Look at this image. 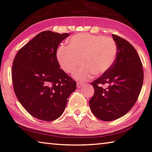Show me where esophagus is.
Returning a JSON list of instances; mask_svg holds the SVG:
<instances>
[{"label":"esophagus","mask_w":152,"mask_h":152,"mask_svg":"<svg viewBox=\"0 0 152 152\" xmlns=\"http://www.w3.org/2000/svg\"><path fill=\"white\" fill-rule=\"evenodd\" d=\"M84 85L83 83H82V82H77V88H80L81 87H82Z\"/></svg>","instance_id":"esophagus-1"}]
</instances>
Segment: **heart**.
Listing matches in <instances>:
<instances>
[{
	"label": "heart",
	"mask_w": 152,
	"mask_h": 152,
	"mask_svg": "<svg viewBox=\"0 0 152 152\" xmlns=\"http://www.w3.org/2000/svg\"><path fill=\"white\" fill-rule=\"evenodd\" d=\"M117 46L114 39L102 35L78 34L60 46L56 58L63 70L72 73L81 63L84 66L74 73L77 80H87L106 73L115 61Z\"/></svg>",
	"instance_id": "b5f03b06"
}]
</instances>
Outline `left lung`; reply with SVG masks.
<instances>
[{"label": "left lung", "instance_id": "obj_1", "mask_svg": "<svg viewBox=\"0 0 152 152\" xmlns=\"http://www.w3.org/2000/svg\"><path fill=\"white\" fill-rule=\"evenodd\" d=\"M113 38L117 46L113 65L91 83L94 95L89 102L94 115L99 120L111 121L123 116L137 102L143 82L141 59L135 48L116 35ZM107 84L106 89L101 85Z\"/></svg>", "mask_w": 152, "mask_h": 152}]
</instances>
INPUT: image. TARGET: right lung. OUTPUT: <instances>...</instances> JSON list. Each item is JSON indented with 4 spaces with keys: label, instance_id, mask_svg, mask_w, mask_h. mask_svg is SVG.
Segmentation results:
<instances>
[{
    "label": "right lung",
    "instance_id": "obj_1",
    "mask_svg": "<svg viewBox=\"0 0 152 152\" xmlns=\"http://www.w3.org/2000/svg\"><path fill=\"white\" fill-rule=\"evenodd\" d=\"M44 31L17 53L12 66L15 93L34 117L53 121L62 115L76 82L60 69L56 58L59 44L69 36Z\"/></svg>",
    "mask_w": 152,
    "mask_h": 152
}]
</instances>
